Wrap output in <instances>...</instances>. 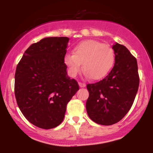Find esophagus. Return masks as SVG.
I'll use <instances>...</instances> for the list:
<instances>
[{
	"label": "esophagus",
	"instance_id": "obj_1",
	"mask_svg": "<svg viewBox=\"0 0 153 153\" xmlns=\"http://www.w3.org/2000/svg\"><path fill=\"white\" fill-rule=\"evenodd\" d=\"M79 86H80V88H84L86 86V84L84 83V82H79Z\"/></svg>",
	"mask_w": 153,
	"mask_h": 153
}]
</instances>
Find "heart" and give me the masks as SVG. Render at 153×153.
I'll list each match as a JSON object with an SVG mask.
<instances>
[{
  "label": "heart",
  "mask_w": 153,
  "mask_h": 153,
  "mask_svg": "<svg viewBox=\"0 0 153 153\" xmlns=\"http://www.w3.org/2000/svg\"><path fill=\"white\" fill-rule=\"evenodd\" d=\"M64 61L71 76H76L82 64L85 74L97 80L106 77L112 70L115 63V53L108 45L88 39L75 45L73 55L67 54Z\"/></svg>",
  "instance_id": "obj_1"
}]
</instances>
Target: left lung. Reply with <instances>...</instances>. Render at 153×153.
<instances>
[{"label":"left lung","mask_w":153,"mask_h":153,"mask_svg":"<svg viewBox=\"0 0 153 153\" xmlns=\"http://www.w3.org/2000/svg\"><path fill=\"white\" fill-rule=\"evenodd\" d=\"M112 48L114 68L103 80L87 85L88 115L94 122L106 126L119 122L128 113L140 83L136 58L124 45L116 43Z\"/></svg>","instance_id":"obj_1"}]
</instances>
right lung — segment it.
<instances>
[{
    "mask_svg": "<svg viewBox=\"0 0 153 153\" xmlns=\"http://www.w3.org/2000/svg\"><path fill=\"white\" fill-rule=\"evenodd\" d=\"M69 38H44L31 45L17 65L14 91L17 104L29 122L42 129L62 123L68 103L79 90L67 75L64 59Z\"/></svg>",
    "mask_w": 153,
    "mask_h": 153,
    "instance_id": "right-lung-1",
    "label": "right lung"
}]
</instances>
